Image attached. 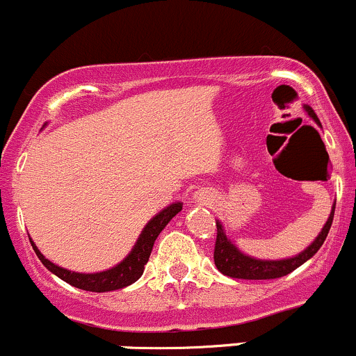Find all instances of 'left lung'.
Segmentation results:
<instances>
[{
  "instance_id": "left-lung-1",
  "label": "left lung",
  "mask_w": 356,
  "mask_h": 356,
  "mask_svg": "<svg viewBox=\"0 0 356 356\" xmlns=\"http://www.w3.org/2000/svg\"><path fill=\"white\" fill-rule=\"evenodd\" d=\"M307 113L319 124V118L316 117L314 110L305 106ZM334 207L330 213V219L324 224L323 231L319 232L314 243L307 248V250L302 251L300 254L293 256V258L286 259H278V261H266V259H256L251 256L243 254L231 241L225 236L224 227L220 222H216L217 225V238H216V248H213V261H216L217 270L220 273L227 275L232 278H244V280H271V278H280L289 275L290 271L299 268L302 263L307 261L309 258H312L319 248L323 246V243L327 238V232H330L332 217H334Z\"/></svg>"
}]
</instances>
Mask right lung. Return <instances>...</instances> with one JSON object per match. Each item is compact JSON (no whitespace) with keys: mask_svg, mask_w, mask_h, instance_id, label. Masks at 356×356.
<instances>
[{"mask_svg":"<svg viewBox=\"0 0 356 356\" xmlns=\"http://www.w3.org/2000/svg\"><path fill=\"white\" fill-rule=\"evenodd\" d=\"M181 207L183 205L177 202V204H171L170 207L161 210L156 217H152L146 227H144V231L140 232L136 246H134V250L129 253L127 258L118 263L117 266H113V268L100 271V273H76V271L60 268V266L44 258V254L37 250L33 241H30V243H32L33 251L39 256L42 265L57 275L60 280L67 282V284L76 286V289L88 290V292H110V290L124 289V286L139 280L140 275L144 273V268H146V263L149 261V256H151L156 238L166 227V224L181 210Z\"/></svg>","mask_w":356,"mask_h":356,"instance_id":"add662e5","label":"right lung"}]
</instances>
